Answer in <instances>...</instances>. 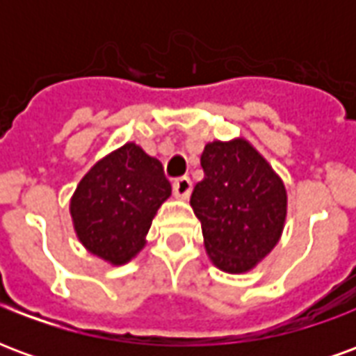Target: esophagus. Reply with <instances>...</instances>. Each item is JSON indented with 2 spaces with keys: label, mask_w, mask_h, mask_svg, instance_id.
<instances>
[{
  "label": "esophagus",
  "mask_w": 356,
  "mask_h": 356,
  "mask_svg": "<svg viewBox=\"0 0 356 356\" xmlns=\"http://www.w3.org/2000/svg\"><path fill=\"white\" fill-rule=\"evenodd\" d=\"M191 191H193V183L188 177H181L173 183V194L179 200H186L191 196Z\"/></svg>",
  "instance_id": "1"
}]
</instances>
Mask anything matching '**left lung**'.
I'll return each instance as SVG.
<instances>
[{"instance_id": "obj_1", "label": "left lung", "mask_w": 356, "mask_h": 356, "mask_svg": "<svg viewBox=\"0 0 356 356\" xmlns=\"http://www.w3.org/2000/svg\"><path fill=\"white\" fill-rule=\"evenodd\" d=\"M191 206L211 263L229 275L254 270L282 236L288 193L280 175L244 137L211 140Z\"/></svg>"}]
</instances>
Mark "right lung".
I'll return each mask as SVG.
<instances>
[{
  "instance_id": "obj_1",
  "label": "right lung",
  "mask_w": 356,
  "mask_h": 356,
  "mask_svg": "<svg viewBox=\"0 0 356 356\" xmlns=\"http://www.w3.org/2000/svg\"><path fill=\"white\" fill-rule=\"evenodd\" d=\"M170 196L162 162L125 143L101 158L76 186L70 198L76 236L102 261L125 265L145 248L152 219Z\"/></svg>"
}]
</instances>
